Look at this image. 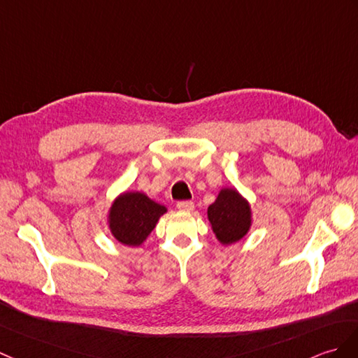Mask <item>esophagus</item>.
I'll return each instance as SVG.
<instances>
[{"mask_svg": "<svg viewBox=\"0 0 358 358\" xmlns=\"http://www.w3.org/2000/svg\"><path fill=\"white\" fill-rule=\"evenodd\" d=\"M177 207L182 212H190V210H194V203L192 201H178Z\"/></svg>", "mask_w": 358, "mask_h": 358, "instance_id": "esophagus-1", "label": "esophagus"}]
</instances>
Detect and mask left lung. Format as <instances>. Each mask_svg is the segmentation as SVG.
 Returning a JSON list of instances; mask_svg holds the SVG:
<instances>
[{
  "instance_id": "obj_1",
  "label": "left lung",
  "mask_w": 358,
  "mask_h": 358,
  "mask_svg": "<svg viewBox=\"0 0 358 358\" xmlns=\"http://www.w3.org/2000/svg\"><path fill=\"white\" fill-rule=\"evenodd\" d=\"M215 235L222 244H234L250 229V207L235 189H222L207 209Z\"/></svg>"
}]
</instances>
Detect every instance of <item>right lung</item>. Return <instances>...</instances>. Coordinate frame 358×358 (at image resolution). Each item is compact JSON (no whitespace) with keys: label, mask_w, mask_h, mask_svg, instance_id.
Segmentation results:
<instances>
[{"label":"right lung","mask_w":358,"mask_h":358,"mask_svg":"<svg viewBox=\"0 0 358 358\" xmlns=\"http://www.w3.org/2000/svg\"><path fill=\"white\" fill-rule=\"evenodd\" d=\"M164 212V206L149 199L145 194H123L111 207V234L124 245H140L154 230Z\"/></svg>","instance_id":"add662e5"}]
</instances>
